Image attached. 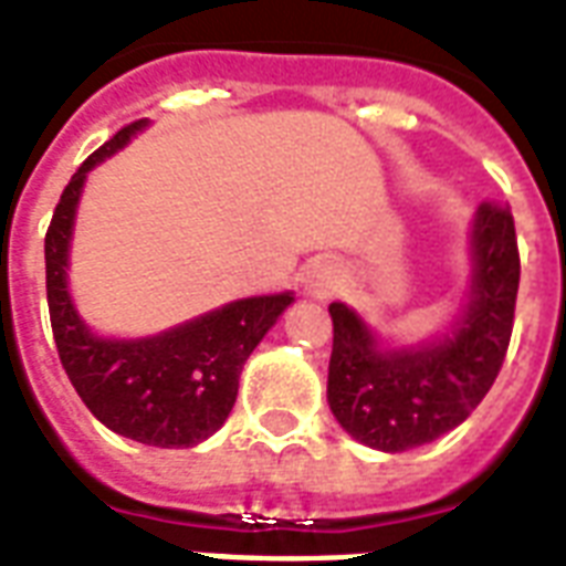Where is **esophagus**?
Wrapping results in <instances>:
<instances>
[{
	"mask_svg": "<svg viewBox=\"0 0 566 566\" xmlns=\"http://www.w3.org/2000/svg\"><path fill=\"white\" fill-rule=\"evenodd\" d=\"M336 283H339V274H336L333 265H318V269H313V274H310V289H313L315 295H331L333 289H336Z\"/></svg>",
	"mask_w": 566,
	"mask_h": 566,
	"instance_id": "esophagus-1",
	"label": "esophagus"
}]
</instances>
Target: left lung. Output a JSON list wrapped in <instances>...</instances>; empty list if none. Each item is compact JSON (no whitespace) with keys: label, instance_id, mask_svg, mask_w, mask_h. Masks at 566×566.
<instances>
[{"label":"left lung","instance_id":"left-lung-1","mask_svg":"<svg viewBox=\"0 0 566 566\" xmlns=\"http://www.w3.org/2000/svg\"><path fill=\"white\" fill-rule=\"evenodd\" d=\"M472 256V301L461 327L431 348L380 354L369 327L345 304H331L327 401L354 440L380 451L416 449L458 428L490 392L511 345L520 289L511 206H479Z\"/></svg>","mask_w":566,"mask_h":566}]
</instances>
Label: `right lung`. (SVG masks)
I'll use <instances>...</instances> for the list:
<instances>
[{
	"label": "right lung",
	"mask_w": 566,
	"mask_h": 566,
	"mask_svg": "<svg viewBox=\"0 0 566 566\" xmlns=\"http://www.w3.org/2000/svg\"><path fill=\"white\" fill-rule=\"evenodd\" d=\"M144 120L117 129L70 177L46 230V301L61 366L91 413L120 437L188 449L212 437L235 405L244 360L292 295L235 301L142 343L99 339L78 322L67 295V244L85 174L120 150Z\"/></svg>",
	"instance_id": "1"
}]
</instances>
